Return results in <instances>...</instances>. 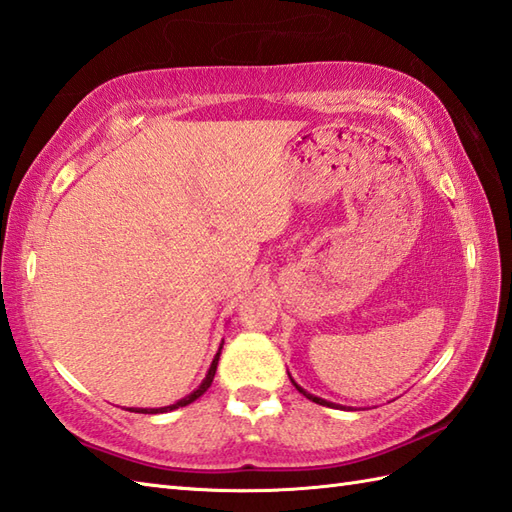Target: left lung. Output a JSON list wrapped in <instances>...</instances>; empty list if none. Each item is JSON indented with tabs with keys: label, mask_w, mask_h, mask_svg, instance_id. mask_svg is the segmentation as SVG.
Masks as SVG:
<instances>
[{
	"label": "left lung",
	"mask_w": 512,
	"mask_h": 512,
	"mask_svg": "<svg viewBox=\"0 0 512 512\" xmlns=\"http://www.w3.org/2000/svg\"><path fill=\"white\" fill-rule=\"evenodd\" d=\"M294 384V382H292ZM296 386V384H294ZM296 390L301 392V395H305L307 399H312L314 403H318V406H334V403H329V401H325V399H320V397H314V395H310V392H305L301 386H296Z\"/></svg>",
	"instance_id": "1"
}]
</instances>
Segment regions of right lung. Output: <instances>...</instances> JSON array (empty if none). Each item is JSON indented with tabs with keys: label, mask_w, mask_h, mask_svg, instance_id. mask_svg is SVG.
<instances>
[{
	"label": "right lung",
	"mask_w": 512,
	"mask_h": 512,
	"mask_svg": "<svg viewBox=\"0 0 512 512\" xmlns=\"http://www.w3.org/2000/svg\"><path fill=\"white\" fill-rule=\"evenodd\" d=\"M220 351H222V347H220ZM220 351L216 353V358H213V364H211V368H209V373H207V377H205V382H202L192 395H187L185 399H181V401H176V403H172V406H165V408H139L137 412H141V414H157V412H168V410H176V408H183V406H189V403L192 401H196L200 395H205V390L211 386V382H213V377H216V368H218V360H220Z\"/></svg>",
	"instance_id": "add662e5"
}]
</instances>
